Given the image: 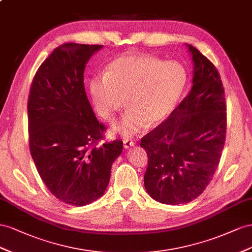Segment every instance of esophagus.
I'll list each match as a JSON object with an SVG mask.
<instances>
[{
	"label": "esophagus",
	"instance_id": "obj_1",
	"mask_svg": "<svg viewBox=\"0 0 252 252\" xmlns=\"http://www.w3.org/2000/svg\"><path fill=\"white\" fill-rule=\"evenodd\" d=\"M134 145H135V143L132 140H128V139H125L124 140V147H125L126 150H128L130 148L134 147Z\"/></svg>",
	"mask_w": 252,
	"mask_h": 252
}]
</instances>
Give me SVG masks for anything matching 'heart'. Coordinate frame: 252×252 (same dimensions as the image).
Returning <instances> with one entry per match:
<instances>
[{
    "instance_id": "heart-1",
    "label": "heart",
    "mask_w": 252,
    "mask_h": 252,
    "mask_svg": "<svg viewBox=\"0 0 252 252\" xmlns=\"http://www.w3.org/2000/svg\"><path fill=\"white\" fill-rule=\"evenodd\" d=\"M188 83L183 64L151 56L124 55L114 59L104 76H95L90 91L97 113L112 121L125 104L124 117L113 133L130 138L149 126L166 121L174 112Z\"/></svg>"
}]
</instances>
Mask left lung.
I'll return each mask as SVG.
<instances>
[{"instance_id":"left-lung-1","label":"left lung","mask_w":252,"mask_h":252,"mask_svg":"<svg viewBox=\"0 0 252 252\" xmlns=\"http://www.w3.org/2000/svg\"><path fill=\"white\" fill-rule=\"evenodd\" d=\"M192 88L171 116L141 139L147 151L145 188L161 204L199 196L218 169L226 139V101L218 69L195 47Z\"/></svg>"}]
</instances>
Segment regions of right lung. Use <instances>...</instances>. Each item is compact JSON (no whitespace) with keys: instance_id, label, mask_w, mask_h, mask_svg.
I'll return each mask as SVG.
<instances>
[{"instance_id":"1","label":"right lung","mask_w":252,"mask_h":252,"mask_svg":"<svg viewBox=\"0 0 252 252\" xmlns=\"http://www.w3.org/2000/svg\"><path fill=\"white\" fill-rule=\"evenodd\" d=\"M102 45L66 43L54 49L35 73L28 98L30 149L43 183L71 206L101 197L124 142L96 147L99 124L84 89V69Z\"/></svg>"}]
</instances>
